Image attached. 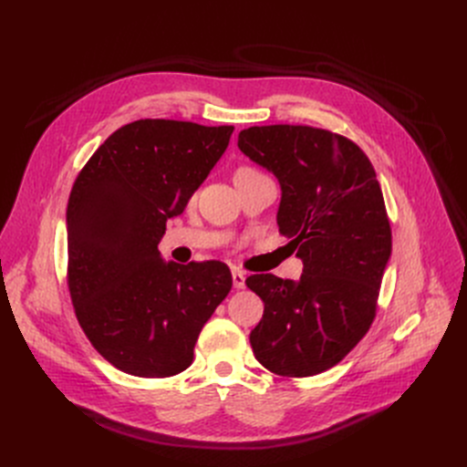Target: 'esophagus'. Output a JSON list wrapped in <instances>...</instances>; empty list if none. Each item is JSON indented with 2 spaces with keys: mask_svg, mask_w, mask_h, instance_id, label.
Wrapping results in <instances>:
<instances>
[{
  "mask_svg": "<svg viewBox=\"0 0 467 467\" xmlns=\"http://www.w3.org/2000/svg\"><path fill=\"white\" fill-rule=\"evenodd\" d=\"M232 279H234V286L235 288H245V274H243L241 270H234L232 274Z\"/></svg>",
  "mask_w": 467,
  "mask_h": 467,
  "instance_id": "1",
  "label": "esophagus"
}]
</instances>
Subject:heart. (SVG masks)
<instances>
[{
    "mask_svg": "<svg viewBox=\"0 0 467 467\" xmlns=\"http://www.w3.org/2000/svg\"><path fill=\"white\" fill-rule=\"evenodd\" d=\"M241 171H243V169H241Z\"/></svg>",
    "mask_w": 467,
    "mask_h": 467,
    "instance_id": "obj_1",
    "label": "heart"
}]
</instances>
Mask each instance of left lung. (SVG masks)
Masks as SVG:
<instances>
[{"instance_id":"8db88e82","label":"left lung","mask_w":467,"mask_h":467,"mask_svg":"<svg viewBox=\"0 0 467 467\" xmlns=\"http://www.w3.org/2000/svg\"><path fill=\"white\" fill-rule=\"evenodd\" d=\"M239 150L275 174L279 232L304 262L298 281L247 277L264 302L251 330L260 365L304 379L340 363L367 335L379 302L391 228L372 163L349 139L307 125L239 132Z\"/></svg>"}]
</instances>
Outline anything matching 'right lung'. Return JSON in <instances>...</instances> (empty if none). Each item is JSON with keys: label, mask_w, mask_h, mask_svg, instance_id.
Here are the masks:
<instances>
[{"label": "right lung", "mask_w": 467, "mask_h": 467, "mask_svg": "<svg viewBox=\"0 0 467 467\" xmlns=\"http://www.w3.org/2000/svg\"><path fill=\"white\" fill-rule=\"evenodd\" d=\"M232 132V125L132 121L100 144L74 182L66 211L72 304L95 349L127 374L186 370L199 332L230 293L226 264L165 262L158 245Z\"/></svg>", "instance_id": "obj_1"}]
</instances>
